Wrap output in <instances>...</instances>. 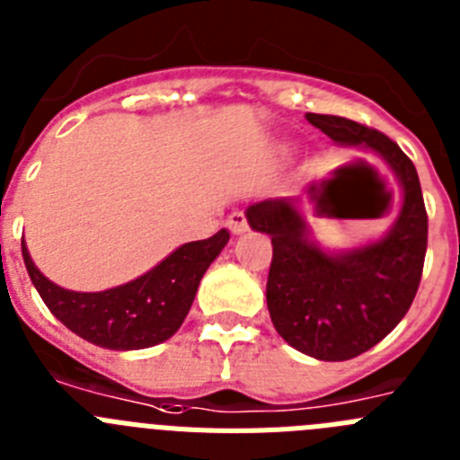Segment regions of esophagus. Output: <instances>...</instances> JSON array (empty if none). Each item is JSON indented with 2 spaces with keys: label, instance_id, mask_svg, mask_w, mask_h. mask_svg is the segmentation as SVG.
Instances as JSON below:
<instances>
[{
  "label": "esophagus",
  "instance_id": "34e87169",
  "mask_svg": "<svg viewBox=\"0 0 460 460\" xmlns=\"http://www.w3.org/2000/svg\"><path fill=\"white\" fill-rule=\"evenodd\" d=\"M227 227H230V233L233 234H242L249 230V218L243 211H233L230 217H227Z\"/></svg>",
  "mask_w": 460,
  "mask_h": 460
}]
</instances>
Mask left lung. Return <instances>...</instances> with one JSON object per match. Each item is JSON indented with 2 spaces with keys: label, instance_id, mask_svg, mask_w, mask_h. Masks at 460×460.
Instances as JSON below:
<instances>
[{
  "label": "left lung",
  "instance_id": "left-lung-1",
  "mask_svg": "<svg viewBox=\"0 0 460 460\" xmlns=\"http://www.w3.org/2000/svg\"><path fill=\"white\" fill-rule=\"evenodd\" d=\"M315 128L341 145L380 154L403 186V209L387 237L352 253L329 255L308 242L306 226L286 198L255 202L249 226L271 237L267 308L283 341L323 361L371 350L396 327L420 288L429 214L414 164L385 133L359 121L308 112Z\"/></svg>",
  "mask_w": 460,
  "mask_h": 460
}]
</instances>
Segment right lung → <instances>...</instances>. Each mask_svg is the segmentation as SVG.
<instances>
[{
  "mask_svg": "<svg viewBox=\"0 0 460 460\" xmlns=\"http://www.w3.org/2000/svg\"><path fill=\"white\" fill-rule=\"evenodd\" d=\"M230 233L189 242L140 279L103 292H73L55 286L36 270L22 242L31 283L50 313L73 334L108 350H142L164 343L181 327L202 274L217 260Z\"/></svg>",
  "mask_w": 460,
  "mask_h": 460,
  "instance_id": "right-lung-1",
  "label": "right lung"
}]
</instances>
